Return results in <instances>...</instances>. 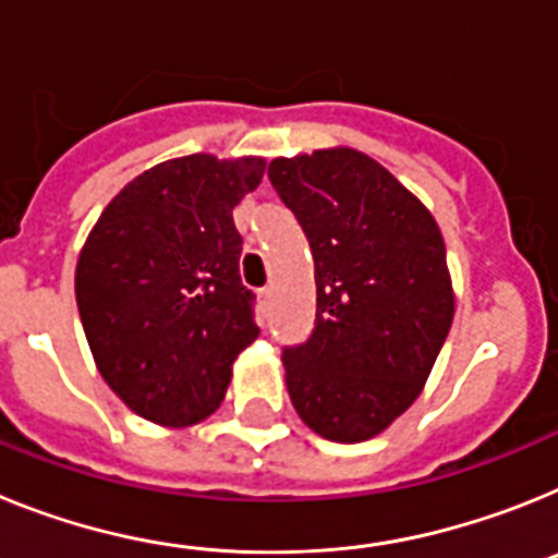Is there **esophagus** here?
Returning a JSON list of instances; mask_svg holds the SVG:
<instances>
[{
	"mask_svg": "<svg viewBox=\"0 0 558 558\" xmlns=\"http://www.w3.org/2000/svg\"><path fill=\"white\" fill-rule=\"evenodd\" d=\"M258 303H260V308H264V312L269 306H272V289H269V286H266V289H260V292H258Z\"/></svg>",
	"mask_w": 558,
	"mask_h": 558,
	"instance_id": "esophagus-1",
	"label": "esophagus"
}]
</instances>
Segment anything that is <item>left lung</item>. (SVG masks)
<instances>
[{
	"label": "left lung",
	"mask_w": 558,
	"mask_h": 558,
	"mask_svg": "<svg viewBox=\"0 0 558 558\" xmlns=\"http://www.w3.org/2000/svg\"><path fill=\"white\" fill-rule=\"evenodd\" d=\"M314 258L317 319L286 348V387L303 424L337 444L376 438L424 390L452 328L454 289L435 216L356 148L269 162Z\"/></svg>",
	"instance_id": "1"
}]
</instances>
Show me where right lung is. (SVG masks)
Returning <instances> with one entry per match:
<instances>
[{
    "label": "right lung",
    "mask_w": 558,
    "mask_h": 558,
    "mask_svg": "<svg viewBox=\"0 0 558 558\" xmlns=\"http://www.w3.org/2000/svg\"><path fill=\"white\" fill-rule=\"evenodd\" d=\"M266 159L191 154L111 198L75 266L77 314L106 385L159 426L202 424L225 401L232 362L255 342L232 207Z\"/></svg>",
    "instance_id": "right-lung-1"
}]
</instances>
